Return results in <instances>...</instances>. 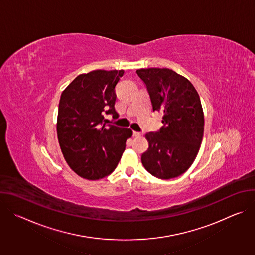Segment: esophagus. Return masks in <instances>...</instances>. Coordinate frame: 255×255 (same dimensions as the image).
I'll return each mask as SVG.
<instances>
[{
	"label": "esophagus",
	"mask_w": 255,
	"mask_h": 255,
	"mask_svg": "<svg viewBox=\"0 0 255 255\" xmlns=\"http://www.w3.org/2000/svg\"><path fill=\"white\" fill-rule=\"evenodd\" d=\"M141 135H142V133H140V132H136V131L133 132V136H135V137H140Z\"/></svg>",
	"instance_id": "obj_1"
}]
</instances>
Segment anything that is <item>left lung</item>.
Instances as JSON below:
<instances>
[{"label": "left lung", "instance_id": "obj_1", "mask_svg": "<svg viewBox=\"0 0 255 255\" xmlns=\"http://www.w3.org/2000/svg\"><path fill=\"white\" fill-rule=\"evenodd\" d=\"M136 72L163 124L159 131L145 135L149 147L141 155L142 164L161 179L179 176L193 164L203 140L205 121L199 94L188 79L172 69L151 67Z\"/></svg>", "mask_w": 255, "mask_h": 255}]
</instances>
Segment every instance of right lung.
<instances>
[{
    "label": "right lung",
    "instance_id": "right-lung-1",
    "mask_svg": "<svg viewBox=\"0 0 255 255\" xmlns=\"http://www.w3.org/2000/svg\"><path fill=\"white\" fill-rule=\"evenodd\" d=\"M124 70L97 69L82 74L62 92L56 123L61 152L80 176L96 180L116 168L133 132L107 125L104 114L118 118L115 87Z\"/></svg>",
    "mask_w": 255,
    "mask_h": 255
}]
</instances>
